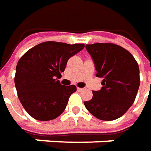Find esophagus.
<instances>
[{"mask_svg":"<svg viewBox=\"0 0 151 151\" xmlns=\"http://www.w3.org/2000/svg\"><path fill=\"white\" fill-rule=\"evenodd\" d=\"M77 89H78V91H83L84 90V88H77Z\"/></svg>","mask_w":151,"mask_h":151,"instance_id":"1","label":"esophagus"}]
</instances>
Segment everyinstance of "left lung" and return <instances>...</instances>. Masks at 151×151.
<instances>
[{"label": "left lung", "mask_w": 151, "mask_h": 151, "mask_svg": "<svg viewBox=\"0 0 151 151\" xmlns=\"http://www.w3.org/2000/svg\"><path fill=\"white\" fill-rule=\"evenodd\" d=\"M85 47L93 60L96 77L103 78V87L93 91V98L83 104L99 119L114 120L135 99L140 83L139 65L132 54L119 45L94 43Z\"/></svg>", "instance_id": "left-lung-1"}]
</instances>
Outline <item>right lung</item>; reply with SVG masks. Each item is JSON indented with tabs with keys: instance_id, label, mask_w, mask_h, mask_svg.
<instances>
[{
	"instance_id": "add662e5",
	"label": "right lung",
	"mask_w": 151,
	"mask_h": 151,
	"mask_svg": "<svg viewBox=\"0 0 151 151\" xmlns=\"http://www.w3.org/2000/svg\"><path fill=\"white\" fill-rule=\"evenodd\" d=\"M84 44L44 42L28 50L16 68L15 85L19 100L35 119L47 121L64 111L75 85L64 86L58 78L68 60Z\"/></svg>"
}]
</instances>
